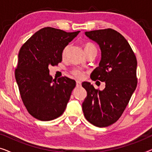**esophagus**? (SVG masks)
<instances>
[{
  "label": "esophagus",
  "instance_id": "esophagus-1",
  "mask_svg": "<svg viewBox=\"0 0 152 152\" xmlns=\"http://www.w3.org/2000/svg\"><path fill=\"white\" fill-rule=\"evenodd\" d=\"M76 85L77 86H81V85H82V82H81L80 81H76Z\"/></svg>",
  "mask_w": 152,
  "mask_h": 152
}]
</instances>
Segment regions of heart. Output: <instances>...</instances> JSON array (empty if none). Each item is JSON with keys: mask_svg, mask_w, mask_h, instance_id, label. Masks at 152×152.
<instances>
[{"mask_svg": "<svg viewBox=\"0 0 152 152\" xmlns=\"http://www.w3.org/2000/svg\"><path fill=\"white\" fill-rule=\"evenodd\" d=\"M68 49V45H66V46L63 49V50H62L61 55L63 57H66ZM84 50H85V52H87L88 50H97V48L95 46V45H93V43H86L84 45ZM71 73L76 78H78V79L84 78V77L85 75L84 72L83 71L82 69H80V68H74V69L71 71Z\"/></svg>", "mask_w": 152, "mask_h": 152, "instance_id": "heart-1", "label": "heart"}]
</instances>
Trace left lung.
Wrapping results in <instances>:
<instances>
[{
    "mask_svg": "<svg viewBox=\"0 0 152 152\" xmlns=\"http://www.w3.org/2000/svg\"><path fill=\"white\" fill-rule=\"evenodd\" d=\"M85 34L98 43L102 52L101 61L91 73V80L106 84L99 91L90 83H82L87 92L82 110L90 123L105 127L119 119L136 90L137 59L128 41L115 30H93Z\"/></svg>",
    "mask_w": 152,
    "mask_h": 152,
    "instance_id": "8db88e82",
    "label": "left lung"
}]
</instances>
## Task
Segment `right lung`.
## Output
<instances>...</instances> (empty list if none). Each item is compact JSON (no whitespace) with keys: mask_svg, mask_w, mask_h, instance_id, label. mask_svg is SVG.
<instances>
[{"mask_svg":"<svg viewBox=\"0 0 152 152\" xmlns=\"http://www.w3.org/2000/svg\"><path fill=\"white\" fill-rule=\"evenodd\" d=\"M80 32H66L46 27L20 48L16 81L25 107L37 120H53L65 111L76 82L67 77L53 80L48 66L61 62L62 50Z\"/></svg>","mask_w":152,"mask_h":152,"instance_id":"obj_1","label":"right lung"}]
</instances>
